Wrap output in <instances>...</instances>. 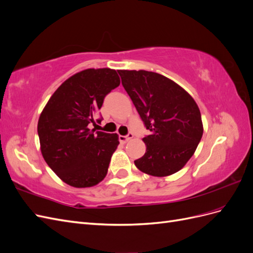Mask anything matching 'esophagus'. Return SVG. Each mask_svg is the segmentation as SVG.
Segmentation results:
<instances>
[{
  "mask_svg": "<svg viewBox=\"0 0 253 253\" xmlns=\"http://www.w3.org/2000/svg\"><path fill=\"white\" fill-rule=\"evenodd\" d=\"M132 138H133V134L132 133H128L126 136H119V140L121 142H124V143L127 142L129 139H132Z\"/></svg>",
  "mask_w": 253,
  "mask_h": 253,
  "instance_id": "34e87169",
  "label": "esophagus"
}]
</instances>
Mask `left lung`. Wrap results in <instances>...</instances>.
Wrapping results in <instances>:
<instances>
[{"label":"left lung","instance_id":"obj_1","mask_svg":"<svg viewBox=\"0 0 253 253\" xmlns=\"http://www.w3.org/2000/svg\"><path fill=\"white\" fill-rule=\"evenodd\" d=\"M150 135L142 138L138 169L164 177L178 172L192 157L204 127L201 111L187 91L165 76L148 71H118Z\"/></svg>","mask_w":253,"mask_h":253}]
</instances>
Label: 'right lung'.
Masks as SVG:
<instances>
[{
  "mask_svg": "<svg viewBox=\"0 0 253 253\" xmlns=\"http://www.w3.org/2000/svg\"><path fill=\"white\" fill-rule=\"evenodd\" d=\"M111 68H88L65 80L49 98L38 121L41 153L60 179L75 188L93 187L106 176L117 134L90 129L104 97L119 86Z\"/></svg>",
  "mask_w": 253,
  "mask_h": 253,
  "instance_id": "obj_1",
  "label": "right lung"
}]
</instances>
